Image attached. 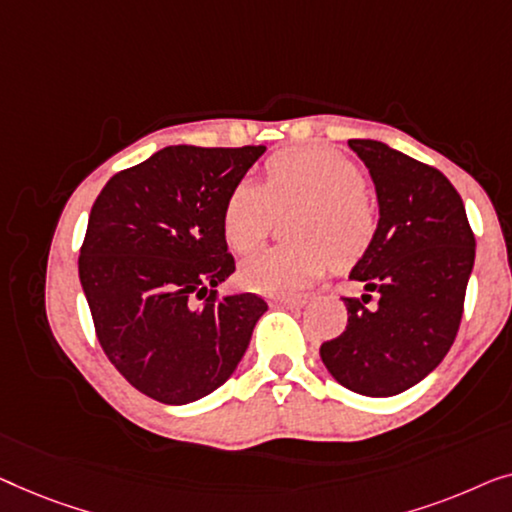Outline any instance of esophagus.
Segmentation results:
<instances>
[{
  "mask_svg": "<svg viewBox=\"0 0 512 512\" xmlns=\"http://www.w3.org/2000/svg\"><path fill=\"white\" fill-rule=\"evenodd\" d=\"M304 304H306L304 299H287V297H278V299H273V306L290 308V311H294V308H301Z\"/></svg>",
  "mask_w": 512,
  "mask_h": 512,
  "instance_id": "34e87169",
  "label": "esophagus"
}]
</instances>
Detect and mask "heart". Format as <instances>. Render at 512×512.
Masks as SVG:
<instances>
[{
	"label": "heart",
	"mask_w": 512,
	"mask_h": 512,
	"mask_svg": "<svg viewBox=\"0 0 512 512\" xmlns=\"http://www.w3.org/2000/svg\"><path fill=\"white\" fill-rule=\"evenodd\" d=\"M366 176L331 148L283 150L264 164V185L241 181L222 208L227 246L248 255L269 236L273 215L297 206L287 234L294 243L264 250L241 264V283L266 297H294L331 262H357L376 236L378 218Z\"/></svg>",
	"instance_id": "heart-1"
}]
</instances>
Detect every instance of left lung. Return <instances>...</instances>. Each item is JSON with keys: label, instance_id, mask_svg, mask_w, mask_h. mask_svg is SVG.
Returning <instances> with one entry per match:
<instances>
[{"label": "left lung", "instance_id": "1", "mask_svg": "<svg viewBox=\"0 0 512 512\" xmlns=\"http://www.w3.org/2000/svg\"><path fill=\"white\" fill-rule=\"evenodd\" d=\"M348 146L369 169L380 218L350 271L366 294L343 299L348 325L320 345V357L348 390L394 397L427 378L455 343L475 239L464 201L441 171L380 141ZM371 291L379 299L369 309Z\"/></svg>", "mask_w": 512, "mask_h": 512}]
</instances>
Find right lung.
I'll return each mask as SVG.
<instances>
[{"label": "right lung", "mask_w": 512, "mask_h": 512, "mask_svg": "<svg viewBox=\"0 0 512 512\" xmlns=\"http://www.w3.org/2000/svg\"><path fill=\"white\" fill-rule=\"evenodd\" d=\"M264 150L167 146L92 206L78 276L106 357L150 399L183 406L218 390L266 313L253 292H215L236 269L222 208Z\"/></svg>", "instance_id": "add662e5"}]
</instances>
